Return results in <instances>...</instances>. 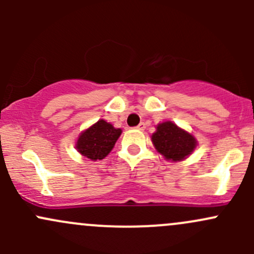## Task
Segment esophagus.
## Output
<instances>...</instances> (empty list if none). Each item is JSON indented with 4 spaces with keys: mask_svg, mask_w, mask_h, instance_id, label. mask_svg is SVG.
I'll return each instance as SVG.
<instances>
[{
    "mask_svg": "<svg viewBox=\"0 0 254 254\" xmlns=\"http://www.w3.org/2000/svg\"><path fill=\"white\" fill-rule=\"evenodd\" d=\"M145 127H146V125L143 124V123H140V124L136 127V129L140 130V131H143V130H145Z\"/></svg>",
    "mask_w": 254,
    "mask_h": 254,
    "instance_id": "34e87169",
    "label": "esophagus"
}]
</instances>
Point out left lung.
Masks as SVG:
<instances>
[{"label": "left lung", "mask_w": 254, "mask_h": 254, "mask_svg": "<svg viewBox=\"0 0 254 254\" xmlns=\"http://www.w3.org/2000/svg\"><path fill=\"white\" fill-rule=\"evenodd\" d=\"M151 141L156 151L171 162L188 158L198 145L194 135L170 120L157 124L156 131L151 135Z\"/></svg>", "instance_id": "8db88e82"}]
</instances>
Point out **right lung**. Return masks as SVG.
<instances>
[{
    "mask_svg": "<svg viewBox=\"0 0 254 254\" xmlns=\"http://www.w3.org/2000/svg\"><path fill=\"white\" fill-rule=\"evenodd\" d=\"M120 135L122 129H117L111 123L99 119L78 135L76 150L92 161L103 160L113 150Z\"/></svg>",
    "mask_w": 254,
    "mask_h": 254,
    "instance_id": "add662e5",
    "label": "right lung"
}]
</instances>
